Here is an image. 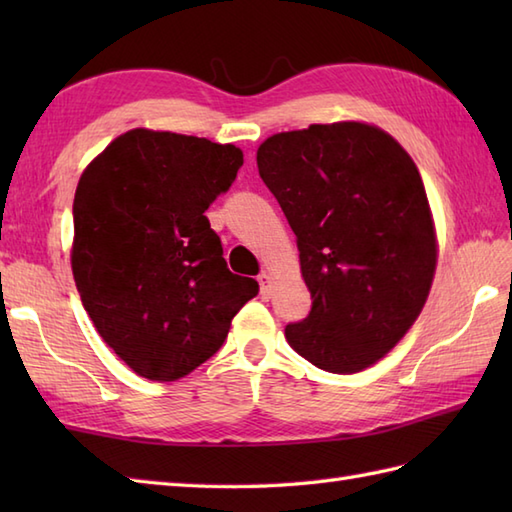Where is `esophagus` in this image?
<instances>
[{"label": "esophagus", "instance_id": "34e87169", "mask_svg": "<svg viewBox=\"0 0 512 512\" xmlns=\"http://www.w3.org/2000/svg\"><path fill=\"white\" fill-rule=\"evenodd\" d=\"M257 281H259V295H262L264 301L270 299V277L266 273H262L257 277Z\"/></svg>", "mask_w": 512, "mask_h": 512}]
</instances>
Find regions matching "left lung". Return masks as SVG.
<instances>
[{"label":"left lung","instance_id":"left-lung-1","mask_svg":"<svg viewBox=\"0 0 512 512\" xmlns=\"http://www.w3.org/2000/svg\"><path fill=\"white\" fill-rule=\"evenodd\" d=\"M259 178L297 235L310 314L286 325L292 350L354 374L394 347L427 301L436 231L409 154L363 123L310 125L264 140Z\"/></svg>","mask_w":512,"mask_h":512}]
</instances>
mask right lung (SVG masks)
<instances>
[{
    "label": "right lung",
    "instance_id": "obj_1",
    "mask_svg": "<svg viewBox=\"0 0 512 512\" xmlns=\"http://www.w3.org/2000/svg\"><path fill=\"white\" fill-rule=\"evenodd\" d=\"M244 165L235 145L132 129L83 171L72 273L103 341L149 380H176L220 350L259 292L233 275L204 211Z\"/></svg>",
    "mask_w": 512,
    "mask_h": 512
}]
</instances>
